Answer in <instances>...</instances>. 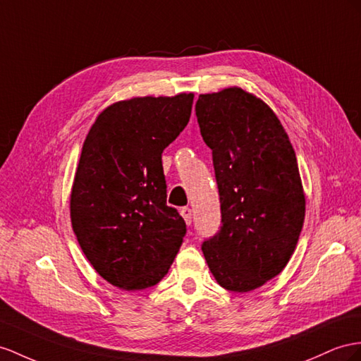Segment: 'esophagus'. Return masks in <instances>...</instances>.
<instances>
[{"instance_id": "obj_1", "label": "esophagus", "mask_w": 361, "mask_h": 361, "mask_svg": "<svg viewBox=\"0 0 361 361\" xmlns=\"http://www.w3.org/2000/svg\"><path fill=\"white\" fill-rule=\"evenodd\" d=\"M180 214H181V216L184 219V223H186L188 226H190V223H192V210L189 207H183L180 210Z\"/></svg>"}]
</instances>
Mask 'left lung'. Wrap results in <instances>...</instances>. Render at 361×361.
Masks as SVG:
<instances>
[{
	"mask_svg": "<svg viewBox=\"0 0 361 361\" xmlns=\"http://www.w3.org/2000/svg\"><path fill=\"white\" fill-rule=\"evenodd\" d=\"M195 109L223 216L202 253L223 288L253 291L285 269L298 245L307 204L298 160L281 120L253 92L200 94Z\"/></svg>",
	"mask_w": 361,
	"mask_h": 361,
	"instance_id": "obj_1",
	"label": "left lung"
}]
</instances>
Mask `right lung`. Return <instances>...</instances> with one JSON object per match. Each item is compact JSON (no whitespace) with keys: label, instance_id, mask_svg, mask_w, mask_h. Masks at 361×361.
Masks as SVG:
<instances>
[{"label":"right lung","instance_id":"right-lung-1","mask_svg":"<svg viewBox=\"0 0 361 361\" xmlns=\"http://www.w3.org/2000/svg\"><path fill=\"white\" fill-rule=\"evenodd\" d=\"M193 92L118 100L82 145L70 218L82 252L104 279L145 290L168 274L186 224L166 204L161 152L186 128Z\"/></svg>","mask_w":361,"mask_h":361}]
</instances>
